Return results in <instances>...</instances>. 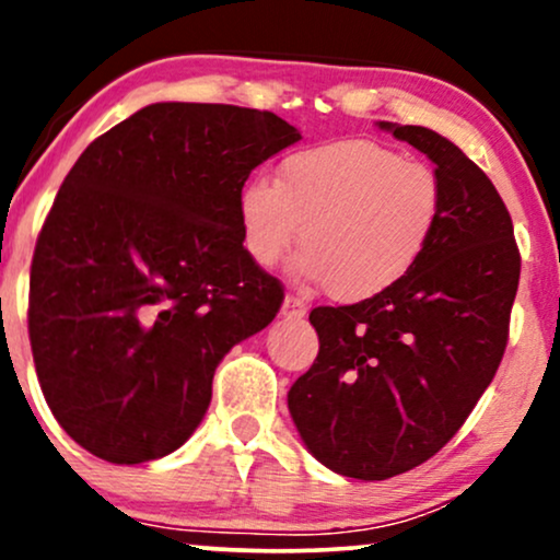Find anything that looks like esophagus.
<instances>
[{
  "label": "esophagus",
  "instance_id": "obj_1",
  "mask_svg": "<svg viewBox=\"0 0 560 560\" xmlns=\"http://www.w3.org/2000/svg\"><path fill=\"white\" fill-rule=\"evenodd\" d=\"M307 313V305L302 302L300 298H294V294H287L284 305H281V316L284 318H302Z\"/></svg>",
  "mask_w": 560,
  "mask_h": 560
}]
</instances>
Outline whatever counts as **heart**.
Segmentation results:
<instances>
[{
  "mask_svg": "<svg viewBox=\"0 0 560 560\" xmlns=\"http://www.w3.org/2000/svg\"><path fill=\"white\" fill-rule=\"evenodd\" d=\"M442 205L432 165L371 139H339L289 152L273 184H244L240 223L258 266H276L300 234L294 271L326 281L331 298L365 300L419 266Z\"/></svg>",
  "mask_w": 560,
  "mask_h": 560,
  "instance_id": "heart-1",
  "label": "heart"
}]
</instances>
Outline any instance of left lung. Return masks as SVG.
I'll use <instances>...</instances> for the list:
<instances>
[{"instance_id": "8db88e82", "label": "left lung", "mask_w": 560, "mask_h": 560, "mask_svg": "<svg viewBox=\"0 0 560 560\" xmlns=\"http://www.w3.org/2000/svg\"><path fill=\"white\" fill-rule=\"evenodd\" d=\"M382 128L434 163L440 226L397 284L313 307L318 358L289 389L307 450L363 481L421 466L464 427L503 361L522 273L511 213L487 173L429 128Z\"/></svg>"}]
</instances>
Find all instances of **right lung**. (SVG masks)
Masks as SVG:
<instances>
[{
	"label": "right lung",
	"mask_w": 560,
	"mask_h": 560,
	"mask_svg": "<svg viewBox=\"0 0 560 560\" xmlns=\"http://www.w3.org/2000/svg\"><path fill=\"white\" fill-rule=\"evenodd\" d=\"M298 139L268 110L158 102L75 160L36 240L28 337L49 410L96 458L182 447L223 355L276 318L284 287L244 249L240 191Z\"/></svg>",
	"instance_id": "1"
}]
</instances>
